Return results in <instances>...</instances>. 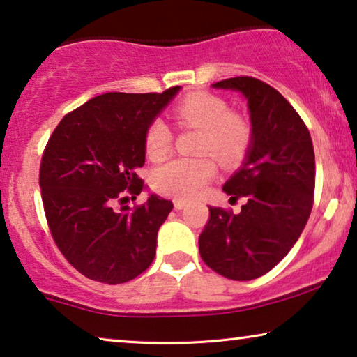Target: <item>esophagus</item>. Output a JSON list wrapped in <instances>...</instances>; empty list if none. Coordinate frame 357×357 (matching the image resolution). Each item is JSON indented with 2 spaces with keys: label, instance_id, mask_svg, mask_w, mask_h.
<instances>
[{
  "label": "esophagus",
  "instance_id": "obj_1",
  "mask_svg": "<svg viewBox=\"0 0 357 357\" xmlns=\"http://www.w3.org/2000/svg\"><path fill=\"white\" fill-rule=\"evenodd\" d=\"M174 206H175V209H183L185 206H187V203H185L183 199H174Z\"/></svg>",
  "mask_w": 357,
  "mask_h": 357
}]
</instances>
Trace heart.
<instances>
[{
    "instance_id": "1",
    "label": "heart",
    "mask_w": 357,
    "mask_h": 357,
    "mask_svg": "<svg viewBox=\"0 0 357 357\" xmlns=\"http://www.w3.org/2000/svg\"><path fill=\"white\" fill-rule=\"evenodd\" d=\"M180 128L202 130L198 153L202 158H178L159 165L151 182L155 192L178 199H192L216 175V162L234 165L245 158L252 144V125L245 116L234 114L227 102L208 92L185 96L170 112ZM172 144V131L162 120L149 123L144 135V149L151 159H162Z\"/></svg>"
}]
</instances>
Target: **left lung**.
I'll list each match as a JSON object with an SVG mask.
<instances>
[{
  "mask_svg": "<svg viewBox=\"0 0 357 357\" xmlns=\"http://www.w3.org/2000/svg\"><path fill=\"white\" fill-rule=\"evenodd\" d=\"M247 97L253 138L245 162L224 183L241 213L209 206L199 255L218 275L250 281L273 270L294 247L314 206L315 154L309 130L266 82L237 76L213 84Z\"/></svg>",
  "mask_w": 357,
  "mask_h": 357,
  "instance_id": "left-lung-1",
  "label": "left lung"
}]
</instances>
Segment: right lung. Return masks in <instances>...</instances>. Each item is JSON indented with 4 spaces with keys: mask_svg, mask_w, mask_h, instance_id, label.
I'll list each match as a JSON object with an SVG mask.
<instances>
[{
    "mask_svg": "<svg viewBox=\"0 0 357 357\" xmlns=\"http://www.w3.org/2000/svg\"><path fill=\"white\" fill-rule=\"evenodd\" d=\"M178 89L97 96L63 116L43 149L38 183L48 229L89 280L121 284L154 260L172 202L151 195L133 208L123 203L143 192L136 170L144 165L146 130Z\"/></svg>",
    "mask_w": 357,
    "mask_h": 357,
    "instance_id": "right-lung-1",
    "label": "right lung"
}]
</instances>
